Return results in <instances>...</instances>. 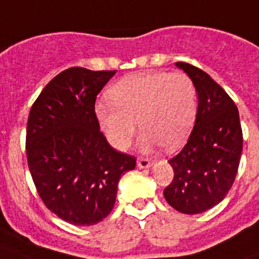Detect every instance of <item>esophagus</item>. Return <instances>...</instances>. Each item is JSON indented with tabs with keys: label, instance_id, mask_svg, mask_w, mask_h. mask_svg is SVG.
I'll use <instances>...</instances> for the list:
<instances>
[{
	"label": "esophagus",
	"instance_id": "1",
	"mask_svg": "<svg viewBox=\"0 0 259 259\" xmlns=\"http://www.w3.org/2000/svg\"><path fill=\"white\" fill-rule=\"evenodd\" d=\"M151 165L152 161L151 159H148V158H139V159H138V167H139V169H148Z\"/></svg>",
	"mask_w": 259,
	"mask_h": 259
}]
</instances>
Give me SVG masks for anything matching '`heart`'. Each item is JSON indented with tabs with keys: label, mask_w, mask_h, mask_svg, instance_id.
<instances>
[{
	"label": "heart",
	"mask_w": 259,
	"mask_h": 259,
	"mask_svg": "<svg viewBox=\"0 0 259 259\" xmlns=\"http://www.w3.org/2000/svg\"><path fill=\"white\" fill-rule=\"evenodd\" d=\"M109 100L98 102L96 116L113 147L124 150L136 131L143 148L161 144L181 147L197 115L196 86L184 73L150 71L128 75L109 90Z\"/></svg>",
	"instance_id": "1"
}]
</instances>
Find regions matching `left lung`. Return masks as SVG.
<instances>
[{
  "instance_id": "obj_1",
  "label": "left lung",
  "mask_w": 259,
  "mask_h": 259,
  "mask_svg": "<svg viewBox=\"0 0 259 259\" xmlns=\"http://www.w3.org/2000/svg\"><path fill=\"white\" fill-rule=\"evenodd\" d=\"M176 66L196 86L198 105L188 143L169 161L174 178L163 196L178 212L196 215L218 205L231 189L243 136L238 108L223 88L189 63Z\"/></svg>"
}]
</instances>
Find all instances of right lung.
I'll list each match as a JSON object with an SVG mask.
<instances>
[{"label": "right lung", "instance_id": "add662e5", "mask_svg": "<svg viewBox=\"0 0 259 259\" xmlns=\"http://www.w3.org/2000/svg\"><path fill=\"white\" fill-rule=\"evenodd\" d=\"M116 71L71 67L48 82L27 124V159L40 198L58 218L93 226L115 205L117 184L136 159L100 131L94 104Z\"/></svg>", "mask_w": 259, "mask_h": 259}]
</instances>
